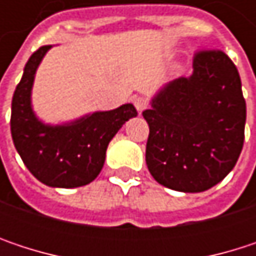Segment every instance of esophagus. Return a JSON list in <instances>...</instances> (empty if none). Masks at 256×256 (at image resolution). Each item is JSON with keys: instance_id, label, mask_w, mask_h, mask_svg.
<instances>
[{"instance_id": "esophagus-1", "label": "esophagus", "mask_w": 256, "mask_h": 256, "mask_svg": "<svg viewBox=\"0 0 256 256\" xmlns=\"http://www.w3.org/2000/svg\"><path fill=\"white\" fill-rule=\"evenodd\" d=\"M146 106H148V102H146V99L145 98H136L134 99V108L138 110V112H142L144 110H146Z\"/></svg>"}]
</instances>
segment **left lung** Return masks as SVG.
I'll return each instance as SVG.
<instances>
[{
    "instance_id": "obj_1",
    "label": "left lung",
    "mask_w": 256,
    "mask_h": 256,
    "mask_svg": "<svg viewBox=\"0 0 256 256\" xmlns=\"http://www.w3.org/2000/svg\"><path fill=\"white\" fill-rule=\"evenodd\" d=\"M150 104L145 160L158 184L202 192L230 174L243 148L246 102L226 53H198L192 74L164 84Z\"/></svg>"
}]
</instances>
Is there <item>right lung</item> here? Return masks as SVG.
<instances>
[{
	"label": "right lung",
	"instance_id": "add662e5",
	"mask_svg": "<svg viewBox=\"0 0 256 256\" xmlns=\"http://www.w3.org/2000/svg\"><path fill=\"white\" fill-rule=\"evenodd\" d=\"M52 47H40L26 62L12 100V138L25 166L40 182L53 188H77L100 174L108 144L138 111L124 104L59 124L44 123L34 111L32 87L36 70Z\"/></svg>",
	"mask_w": 256,
	"mask_h": 256
}]
</instances>
